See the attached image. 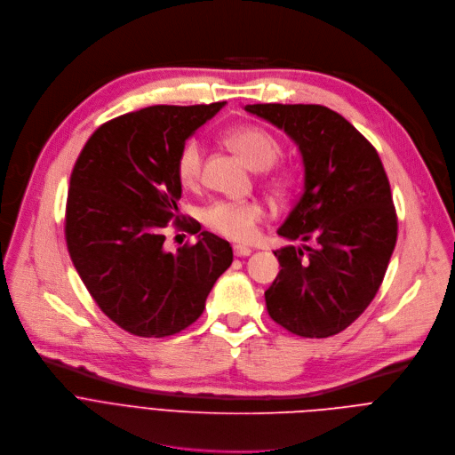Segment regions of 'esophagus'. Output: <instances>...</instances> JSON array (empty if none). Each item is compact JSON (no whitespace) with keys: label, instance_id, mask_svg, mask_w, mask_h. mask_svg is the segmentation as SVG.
<instances>
[{"label":"esophagus","instance_id":"1","mask_svg":"<svg viewBox=\"0 0 455 455\" xmlns=\"http://www.w3.org/2000/svg\"><path fill=\"white\" fill-rule=\"evenodd\" d=\"M233 252H235V256H249L252 251L245 245H233Z\"/></svg>","mask_w":455,"mask_h":455}]
</instances>
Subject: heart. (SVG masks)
I'll use <instances>...</instances> for the list:
<instances>
[{
	"label": "heart",
	"mask_w": 455,
	"mask_h": 455,
	"mask_svg": "<svg viewBox=\"0 0 455 455\" xmlns=\"http://www.w3.org/2000/svg\"><path fill=\"white\" fill-rule=\"evenodd\" d=\"M226 141L252 168L265 170L276 163L282 154L278 140L261 127L240 125L226 132ZM204 161V147L199 140H188L180 145L175 156V177L185 188H197L201 183ZM270 183L278 190L292 185V173L278 168L268 175ZM265 219V208L258 201H215L204 213V224L235 242H251L258 235V226Z\"/></svg>",
	"instance_id": "b5f03b06"
}]
</instances>
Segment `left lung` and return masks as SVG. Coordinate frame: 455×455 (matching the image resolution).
Wrapping results in <instances>:
<instances>
[{
    "instance_id": "obj_1",
    "label": "left lung",
    "mask_w": 455,
    "mask_h": 455,
    "mask_svg": "<svg viewBox=\"0 0 455 455\" xmlns=\"http://www.w3.org/2000/svg\"><path fill=\"white\" fill-rule=\"evenodd\" d=\"M299 147L305 187L278 235L314 240L275 251L282 270L265 291L270 319L294 335L346 330L377 296L398 236L377 148L339 113L315 104L245 106Z\"/></svg>"
}]
</instances>
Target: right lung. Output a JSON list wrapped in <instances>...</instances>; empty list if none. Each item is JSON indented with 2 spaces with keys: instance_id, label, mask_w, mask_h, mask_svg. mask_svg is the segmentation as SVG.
<instances>
[{
  "instance_id": "add662e5",
  "label": "right lung",
  "mask_w": 455,
  "mask_h": 455,
  "mask_svg": "<svg viewBox=\"0 0 455 455\" xmlns=\"http://www.w3.org/2000/svg\"><path fill=\"white\" fill-rule=\"evenodd\" d=\"M224 102L152 106L102 124L69 177L64 235L80 280L99 308L138 337H168L196 323L215 282L233 261L229 242L203 231L177 254L163 229L196 235L180 219L175 156Z\"/></svg>"
}]
</instances>
